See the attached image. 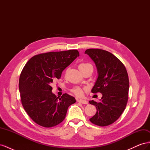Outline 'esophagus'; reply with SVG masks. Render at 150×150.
Segmentation results:
<instances>
[{
  "mask_svg": "<svg viewBox=\"0 0 150 150\" xmlns=\"http://www.w3.org/2000/svg\"><path fill=\"white\" fill-rule=\"evenodd\" d=\"M78 101L79 102V103H81L85 104H88V102L87 101L84 100V99H79V100H78Z\"/></svg>",
  "mask_w": 150,
  "mask_h": 150,
  "instance_id": "1",
  "label": "esophagus"
}]
</instances>
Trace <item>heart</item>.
<instances>
[{"instance_id": "obj_1", "label": "heart", "mask_w": 150, "mask_h": 150, "mask_svg": "<svg viewBox=\"0 0 150 150\" xmlns=\"http://www.w3.org/2000/svg\"><path fill=\"white\" fill-rule=\"evenodd\" d=\"M88 66H92V65L89 64V63H81V64L79 65V69H84V68L88 67ZM71 91L78 96H82V94H83V90L79 87H76V88H72Z\"/></svg>"}]
</instances>
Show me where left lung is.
<instances>
[{
	"label": "left lung",
	"mask_w": 150,
	"mask_h": 150,
	"mask_svg": "<svg viewBox=\"0 0 150 150\" xmlns=\"http://www.w3.org/2000/svg\"><path fill=\"white\" fill-rule=\"evenodd\" d=\"M84 53L94 62L98 73L91 92L103 94L99 102L89 101L97 110L89 120L99 126L110 125L119 118L126 106L129 88L128 72L122 62L110 52L88 49Z\"/></svg>",
	"instance_id": "obj_1"
}]
</instances>
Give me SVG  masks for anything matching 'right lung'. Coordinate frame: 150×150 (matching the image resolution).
Here are the masks:
<instances>
[{
	"instance_id": "add662e5",
	"label": "right lung",
	"mask_w": 150,
	"mask_h": 150,
	"mask_svg": "<svg viewBox=\"0 0 150 150\" xmlns=\"http://www.w3.org/2000/svg\"><path fill=\"white\" fill-rule=\"evenodd\" d=\"M79 56L78 50L49 52L35 55L26 63L19 78L21 99L36 124L45 128L59 125L64 120L68 107L76 103L67 93L57 97L51 84Z\"/></svg>"
}]
</instances>
